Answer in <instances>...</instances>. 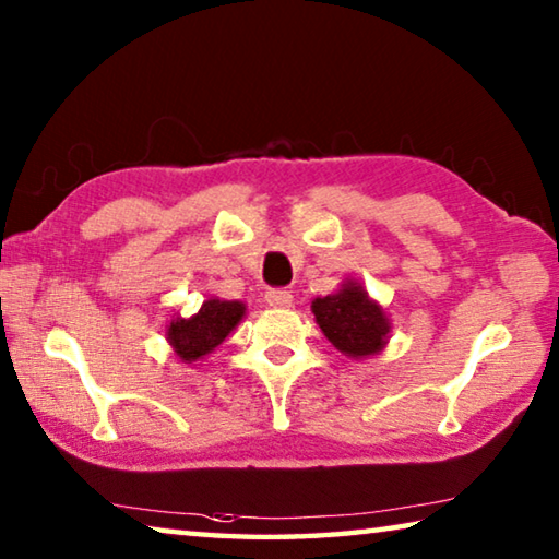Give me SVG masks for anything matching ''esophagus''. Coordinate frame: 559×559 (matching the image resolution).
I'll return each mask as SVG.
<instances>
[{
	"label": "esophagus",
	"mask_w": 559,
	"mask_h": 559,
	"mask_svg": "<svg viewBox=\"0 0 559 559\" xmlns=\"http://www.w3.org/2000/svg\"><path fill=\"white\" fill-rule=\"evenodd\" d=\"M266 302L271 308H290L293 302V293L286 288H271L266 293Z\"/></svg>",
	"instance_id": "obj_1"
}]
</instances>
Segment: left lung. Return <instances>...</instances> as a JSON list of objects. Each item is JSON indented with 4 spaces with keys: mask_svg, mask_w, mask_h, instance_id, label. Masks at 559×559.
I'll return each mask as SVG.
<instances>
[{
    "mask_svg": "<svg viewBox=\"0 0 559 559\" xmlns=\"http://www.w3.org/2000/svg\"><path fill=\"white\" fill-rule=\"evenodd\" d=\"M316 323L340 353L362 359L380 355L390 335V318L357 281H345L337 293L313 300Z\"/></svg>",
    "mask_w": 559,
    "mask_h": 559,
    "instance_id": "obj_1",
    "label": "left lung"
}]
</instances>
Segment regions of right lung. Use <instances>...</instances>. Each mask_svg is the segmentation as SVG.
Here are the masks:
<instances>
[{
    "mask_svg": "<svg viewBox=\"0 0 559 559\" xmlns=\"http://www.w3.org/2000/svg\"><path fill=\"white\" fill-rule=\"evenodd\" d=\"M246 306L241 300L210 298L202 302L200 313L192 318H173L167 325V340L175 355L182 362L192 365L204 359L216 345H222L226 335L241 323Z\"/></svg>",
    "mask_w": 559,
    "mask_h": 559,
    "instance_id": "right-lung-1",
    "label": "right lung"
}]
</instances>
